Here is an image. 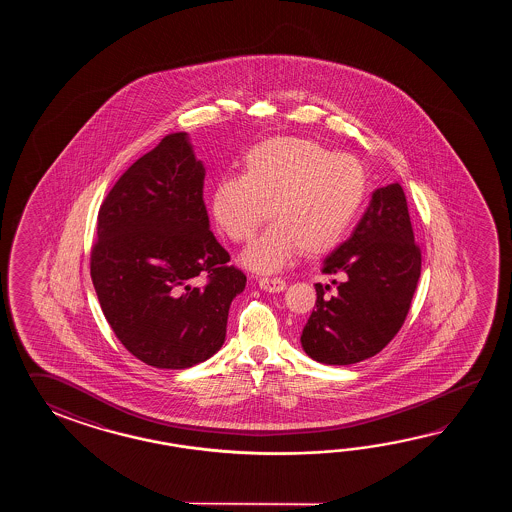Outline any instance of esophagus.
<instances>
[{
	"instance_id": "obj_1",
	"label": "esophagus",
	"mask_w": 512,
	"mask_h": 512,
	"mask_svg": "<svg viewBox=\"0 0 512 512\" xmlns=\"http://www.w3.org/2000/svg\"><path fill=\"white\" fill-rule=\"evenodd\" d=\"M258 283H260L261 289L267 293H280L287 287V283L282 278H260Z\"/></svg>"
}]
</instances>
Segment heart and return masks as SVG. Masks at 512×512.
<instances>
[{"label": "heart", "instance_id": "obj_1", "mask_svg": "<svg viewBox=\"0 0 512 512\" xmlns=\"http://www.w3.org/2000/svg\"><path fill=\"white\" fill-rule=\"evenodd\" d=\"M368 196L364 164L320 142L276 137L251 148L243 174L225 175L210 194V212L232 241H249L261 223L276 219L243 252L245 267L276 272L300 251L324 254L346 238Z\"/></svg>", "mask_w": 512, "mask_h": 512}]
</instances>
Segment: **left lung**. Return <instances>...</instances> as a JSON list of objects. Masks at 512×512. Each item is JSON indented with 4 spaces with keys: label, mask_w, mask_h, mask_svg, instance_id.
<instances>
[{
    "label": "left lung",
    "mask_w": 512,
    "mask_h": 512,
    "mask_svg": "<svg viewBox=\"0 0 512 512\" xmlns=\"http://www.w3.org/2000/svg\"><path fill=\"white\" fill-rule=\"evenodd\" d=\"M322 272L331 285L315 283V309L300 337L305 353L331 366L377 355L403 327L421 276L403 186L371 194L359 225L327 256Z\"/></svg>",
    "instance_id": "obj_1"
}]
</instances>
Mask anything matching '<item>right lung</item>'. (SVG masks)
<instances>
[{"label": "right lung", "instance_id": "add662e5", "mask_svg": "<svg viewBox=\"0 0 512 512\" xmlns=\"http://www.w3.org/2000/svg\"><path fill=\"white\" fill-rule=\"evenodd\" d=\"M205 166L186 133L166 135L120 175L100 205L91 280L133 357L185 370L218 353L247 276L210 232ZM197 277H207L201 288Z\"/></svg>", "mask_w": 512, "mask_h": 512}]
</instances>
